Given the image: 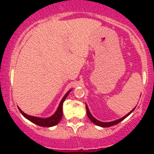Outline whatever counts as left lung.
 Instances as JSON below:
<instances>
[{
  "label": "left lung",
  "mask_w": 154,
  "mask_h": 154,
  "mask_svg": "<svg viewBox=\"0 0 154 154\" xmlns=\"http://www.w3.org/2000/svg\"><path fill=\"white\" fill-rule=\"evenodd\" d=\"M86 112H87V116H88V119L91 120V122H92L94 124V125H97V126H100V127H111V126H113V125H117V124H119V122H122V121L124 120V119H126V118L128 116H130V114H131L132 112H133V110L135 109V107L134 109H133L131 110V111L130 112L128 113V114L126 115L125 116H124V117L121 118V119H118V120H116V121H113V122H100V121L97 120V119H95V118L94 117V116H92V115L91 114V112H90L89 109H88V107L87 106V104L86 103Z\"/></svg>",
  "instance_id": "left-lung-1"
}]
</instances>
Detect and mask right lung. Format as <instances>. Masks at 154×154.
I'll list each match as a JSON object with an SVG mask.
<instances>
[{"label":"right lung","mask_w":154,"mask_h":154,"mask_svg":"<svg viewBox=\"0 0 154 154\" xmlns=\"http://www.w3.org/2000/svg\"><path fill=\"white\" fill-rule=\"evenodd\" d=\"M71 91L69 90L66 94H65L64 97H63V99L60 101V104H59L58 108H57V111L54 112V114L53 116H50L48 118H40V117H35V116H29V115L24 113L19 107H18V109H19L20 112L22 114V116L24 118H26L27 119H28L29 121H30L31 122L34 123L35 125L40 126V127H53V126L57 125V124H59V122H60V120L62 119L63 117V102L65 101L66 98L67 97L68 94L70 93V91Z\"/></svg>","instance_id":"obj_1"}]
</instances>
